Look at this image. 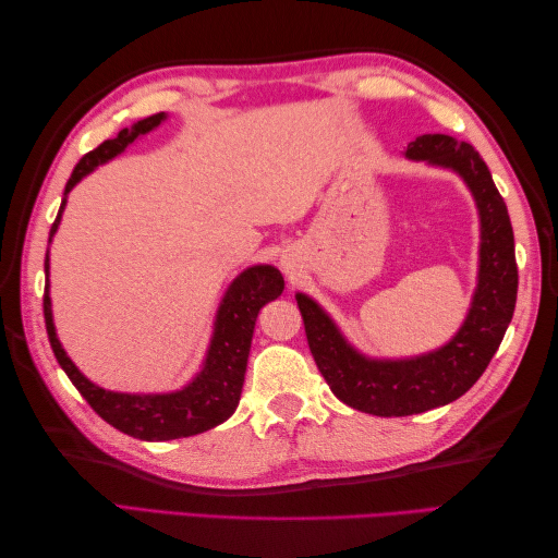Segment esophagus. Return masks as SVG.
I'll list each match as a JSON object with an SVG mask.
<instances>
[{
	"mask_svg": "<svg viewBox=\"0 0 558 558\" xmlns=\"http://www.w3.org/2000/svg\"><path fill=\"white\" fill-rule=\"evenodd\" d=\"M280 264H282V268H286L288 276H294V260L290 256H282Z\"/></svg>",
	"mask_w": 558,
	"mask_h": 558,
	"instance_id": "obj_1",
	"label": "esophagus"
}]
</instances>
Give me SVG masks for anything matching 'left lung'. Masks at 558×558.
<instances>
[{
    "mask_svg": "<svg viewBox=\"0 0 558 558\" xmlns=\"http://www.w3.org/2000/svg\"><path fill=\"white\" fill-rule=\"evenodd\" d=\"M405 158L453 170L475 196L480 213L477 290L458 333L420 357L374 360L354 350L312 298L294 294L310 350L326 384L345 405L376 417H405L448 405L468 393L499 350L518 298L511 218L480 153L453 136L424 134L408 144Z\"/></svg>",
    "mask_w": 558,
    "mask_h": 558,
    "instance_id": "left-lung-1",
    "label": "left lung"
}]
</instances>
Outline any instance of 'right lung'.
I'll use <instances>...</instances> for the list:
<instances>
[{
  "label": "right lung",
  "mask_w": 558,
  "mask_h": 558,
  "mask_svg": "<svg viewBox=\"0 0 558 558\" xmlns=\"http://www.w3.org/2000/svg\"><path fill=\"white\" fill-rule=\"evenodd\" d=\"M165 120H168L165 112L150 114L146 120L136 122L132 129H122L114 138L102 141L98 148H93L78 160L66 182L62 206H59L57 220L52 222L50 230V240L59 228V220H62L66 194L71 189H74L88 172L96 170L98 165L120 156L129 144H134L138 136L153 132V129L160 126ZM45 326L59 366H62L66 376L71 378V384L76 386L78 393L88 400V405L96 410L105 422L129 436L141 438V441H170V438L194 436L201 432H208L213 426H218L228 417H232V412L240 405L256 316L260 312V306L280 298L282 290H286V280H282L278 268L252 266L242 270L240 276L230 282L228 292L222 294L204 366H201V372L192 381L182 390H174V393H114V390H105L88 381V378L76 369V364L66 357L52 322L50 258H45Z\"/></svg>",
  "instance_id": "right-lung-1"
}]
</instances>
